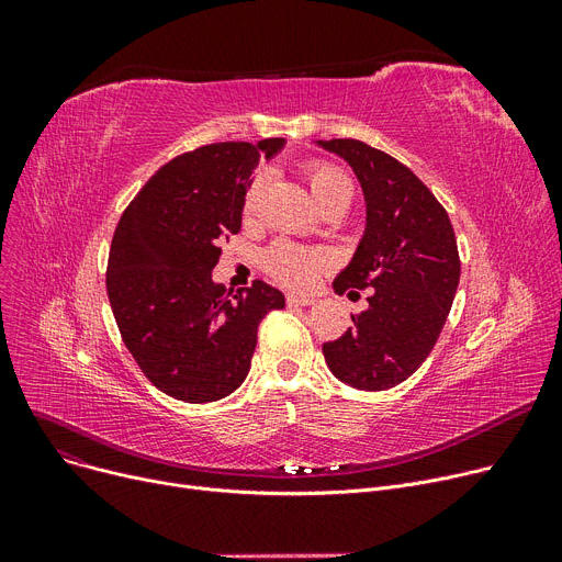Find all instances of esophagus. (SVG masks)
<instances>
[{"label": "esophagus", "mask_w": 562, "mask_h": 562, "mask_svg": "<svg viewBox=\"0 0 562 562\" xmlns=\"http://www.w3.org/2000/svg\"><path fill=\"white\" fill-rule=\"evenodd\" d=\"M286 303H289V305H301V307H307V305H314V303H316V299H312V296H299V293H289V296H286Z\"/></svg>", "instance_id": "obj_1"}]
</instances>
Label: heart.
<instances>
[{
    "instance_id": "1",
    "label": "heart",
    "mask_w": 562,
    "mask_h": 562,
    "mask_svg": "<svg viewBox=\"0 0 562 562\" xmlns=\"http://www.w3.org/2000/svg\"><path fill=\"white\" fill-rule=\"evenodd\" d=\"M305 177H307L310 191H312L314 200L318 202V206H326V204L339 202V200L350 202V182L339 168H335L330 164H323V161H310L305 166ZM259 191H261V180H255L244 198L246 214L255 212ZM263 263H266V271H269L278 282H282L286 286L307 289L316 282L321 269L326 266V257L316 250H303V248L289 246V244H278L269 252H266Z\"/></svg>"
}]
</instances>
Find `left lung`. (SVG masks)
Wrapping results in <instances>:
<instances>
[{"label": "left lung", "instance_id": "obj_1", "mask_svg": "<svg viewBox=\"0 0 562 562\" xmlns=\"http://www.w3.org/2000/svg\"><path fill=\"white\" fill-rule=\"evenodd\" d=\"M316 145L352 168L367 204L358 250L333 286L371 289L369 307L323 344V356L346 385L382 392L424 364L445 328L460 282L453 225L419 177L387 153L356 138Z\"/></svg>", "mask_w": 562, "mask_h": 562}]
</instances>
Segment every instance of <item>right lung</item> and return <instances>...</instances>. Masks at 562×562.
I'll return each mask as SVG.
<instances>
[{
  "label": "right lung",
  "mask_w": 562,
  "mask_h": 562,
  "mask_svg": "<svg viewBox=\"0 0 562 562\" xmlns=\"http://www.w3.org/2000/svg\"><path fill=\"white\" fill-rule=\"evenodd\" d=\"M282 147L229 140L175 157L115 227L106 293L117 330L145 378L177 401L212 403L239 387L261 318L284 307L261 280L236 293L212 280L218 246L241 229L252 170Z\"/></svg>",
  "instance_id": "obj_1"
}]
</instances>
